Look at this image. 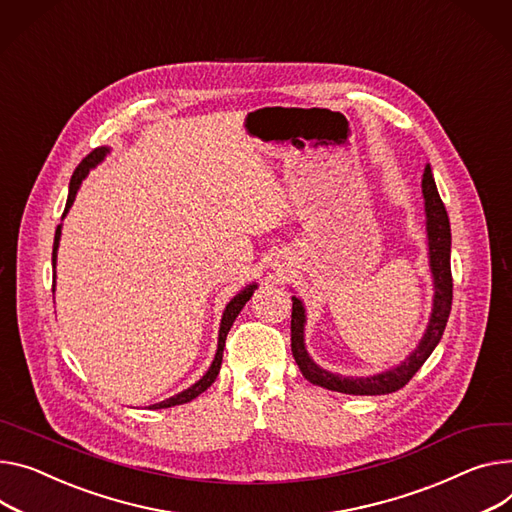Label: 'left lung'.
<instances>
[{
  "label": "left lung",
  "mask_w": 512,
  "mask_h": 512,
  "mask_svg": "<svg viewBox=\"0 0 512 512\" xmlns=\"http://www.w3.org/2000/svg\"><path fill=\"white\" fill-rule=\"evenodd\" d=\"M422 196H424V213H426V235H428V266L432 274V311L428 318V326L410 355L396 367L387 371L369 375V377H346L340 373H332L322 369L316 361L309 357L305 346V307L299 297L293 299L291 313V350L299 371L313 385H320L332 391L350 393V396H383L402 389L416 371L424 365V361L432 355V350L443 338L451 301H453V279H451V225L445 211V205L439 196L435 178H432L430 166L424 168L422 174Z\"/></svg>",
  "instance_id": "1"
}]
</instances>
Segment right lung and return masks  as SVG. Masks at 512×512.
<instances>
[{"instance_id": "obj_1", "label": "right lung", "mask_w": 512, "mask_h": 512, "mask_svg": "<svg viewBox=\"0 0 512 512\" xmlns=\"http://www.w3.org/2000/svg\"><path fill=\"white\" fill-rule=\"evenodd\" d=\"M106 153H110V147H98V149H94L90 155H86L84 160L80 162V166L75 168V172H73V176H71V182H69V194H67V205H65V211H63V217L69 213V209H71V205H73V201H75V194H77V190H80V186H82V180L90 174V170L92 168H96L104 157H106ZM59 240H61V225H57V231H55V244H53V268H55V264H57V250H59ZM55 279H57V274L53 277V291H55ZM258 289V285L256 283H252V285H248V287H244L238 295H235L227 305H225V311H223V318H221V326H219V338H217V352H215V359H213V363H211V367H209V371L196 381L194 385H190L188 389H184V391H180V393H176V396H172V398H168V400H164V402H157V404H151L149 406V410H162V408H172V406H180V404H186V402H190V400H194L196 396H201V393L207 389V387H211L213 385V381L217 379V375H219V369H221V361H223V348H225V338H227V332L231 330V326H233V322H235V318H238V313L244 309V305L250 301V297L254 295V291Z\"/></svg>"}]
</instances>
